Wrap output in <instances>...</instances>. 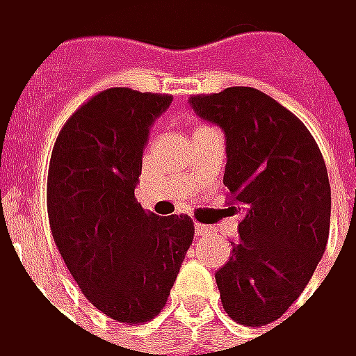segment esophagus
<instances>
[{
    "instance_id": "34e87169",
    "label": "esophagus",
    "mask_w": 356,
    "mask_h": 356,
    "mask_svg": "<svg viewBox=\"0 0 356 356\" xmlns=\"http://www.w3.org/2000/svg\"><path fill=\"white\" fill-rule=\"evenodd\" d=\"M195 235L200 237V239H204V237H211V235H216V227H211V225H204V223H195Z\"/></svg>"
}]
</instances>
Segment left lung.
Instances as JSON below:
<instances>
[{
  "label": "left lung",
  "instance_id": "8db88e82",
  "mask_svg": "<svg viewBox=\"0 0 356 356\" xmlns=\"http://www.w3.org/2000/svg\"><path fill=\"white\" fill-rule=\"evenodd\" d=\"M188 104L223 131V184L243 211L233 254L216 273L223 309L241 325L273 323L304 292L327 245L323 156L306 125L261 90L237 86Z\"/></svg>",
  "mask_w": 356,
  "mask_h": 356
}]
</instances>
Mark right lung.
<instances>
[{
    "label": "right lung",
    "mask_w": 356,
    "mask_h": 356,
    "mask_svg": "<svg viewBox=\"0 0 356 356\" xmlns=\"http://www.w3.org/2000/svg\"><path fill=\"white\" fill-rule=\"evenodd\" d=\"M172 95L111 88L74 113L54 143L50 231L83 296L121 323L161 314L194 241L188 216L159 217L135 200L150 125Z\"/></svg>",
    "instance_id": "right-lung-1"
}]
</instances>
